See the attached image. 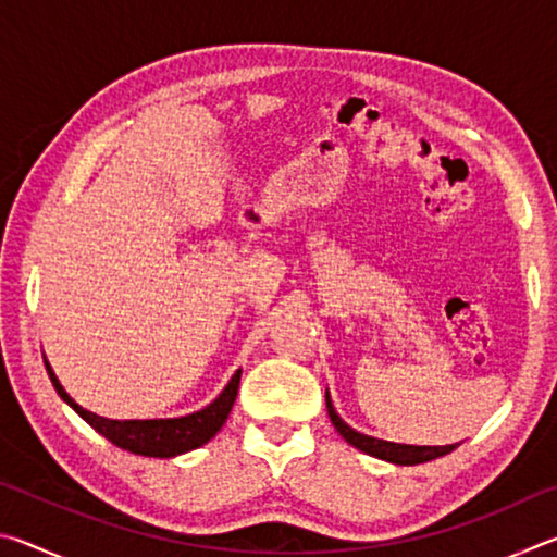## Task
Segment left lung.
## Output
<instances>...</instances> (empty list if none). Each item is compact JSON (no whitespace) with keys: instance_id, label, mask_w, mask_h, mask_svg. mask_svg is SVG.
Wrapping results in <instances>:
<instances>
[{"instance_id":"left-lung-1","label":"left lung","mask_w":557,"mask_h":557,"mask_svg":"<svg viewBox=\"0 0 557 557\" xmlns=\"http://www.w3.org/2000/svg\"><path fill=\"white\" fill-rule=\"evenodd\" d=\"M326 410H329V418H332V425L336 428L338 435H342L348 445L366 451V455H371L375 459H383V461H391V465H400V467H412V465H422V461H430V459H437V457H445L449 455L451 449L457 445H437V447H430V445H400V442H388V440H379V437H371V435H363V432L354 430L351 425H346V422L338 418V412L332 403V395H329L326 388Z\"/></svg>"}]
</instances>
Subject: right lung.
Returning <instances> with one entry per match:
<instances>
[{
	"label": "right lung",
	"mask_w": 557,
	"mask_h": 557,
	"mask_svg": "<svg viewBox=\"0 0 557 557\" xmlns=\"http://www.w3.org/2000/svg\"><path fill=\"white\" fill-rule=\"evenodd\" d=\"M44 363L55 393L61 395V400L65 405H71V408L78 412L92 430L100 432V435L110 440L115 447L132 451V455L159 457V459L178 457L184 455V451L201 447L211 437H215V432H219L225 425V420H228L235 395H238V383L243 373L240 369L235 371L233 379L221 391L219 398L191 414H182V418H159V420H110V418H100V414L90 412L83 408V405L75 403L71 395L65 393L61 381L55 379V373L51 369V363L46 361V356H44Z\"/></svg>",
	"instance_id": "right-lung-1"
}]
</instances>
